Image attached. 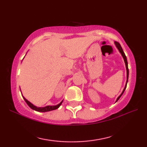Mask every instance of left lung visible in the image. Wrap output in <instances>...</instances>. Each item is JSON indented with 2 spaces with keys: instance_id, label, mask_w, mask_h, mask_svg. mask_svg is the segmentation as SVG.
Here are the masks:
<instances>
[{
  "instance_id": "left-lung-1",
  "label": "left lung",
  "mask_w": 147,
  "mask_h": 147,
  "mask_svg": "<svg viewBox=\"0 0 147 147\" xmlns=\"http://www.w3.org/2000/svg\"><path fill=\"white\" fill-rule=\"evenodd\" d=\"M115 45H116L117 48L118 49L119 51V52H120V53H121V54L122 56H123V57L124 61V62H125L126 67V71H127V81H126V86H125V87H124V90H123V92H122L121 94L119 96H118V98H117V100H116V102H117V101L120 98V97H121V96H122V95L123 94L124 92L125 91V90H126V86H127V81H128V76H129V69H128V66H127V58H126V56L125 54H124V51H123V49H122V47H121V45H120V43H119V42H115Z\"/></svg>"
}]
</instances>
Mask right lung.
I'll list each match as a JSON object with an SVG mask.
<instances>
[{"mask_svg": "<svg viewBox=\"0 0 147 147\" xmlns=\"http://www.w3.org/2000/svg\"><path fill=\"white\" fill-rule=\"evenodd\" d=\"M23 97L24 100H25V102H26V104L28 105V106L31 109H33V110H35L36 111L42 112H48V111H53V110H55V109H57L59 107H60V105H61V104L62 103V101H63V100H62L60 103V104H59L58 105H55V106H49V105H48V106H46V107H36V106L33 105L32 103L30 102L27 99H26L25 98H24L23 96Z\"/></svg>", "mask_w": 147, "mask_h": 147, "instance_id": "1", "label": "right lung"}]
</instances>
